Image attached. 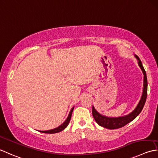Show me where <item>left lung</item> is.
<instances>
[{
	"instance_id": "obj_1",
	"label": "left lung",
	"mask_w": 158,
	"mask_h": 158,
	"mask_svg": "<svg viewBox=\"0 0 158 158\" xmlns=\"http://www.w3.org/2000/svg\"><path fill=\"white\" fill-rule=\"evenodd\" d=\"M135 57L138 60V64L140 66V69H142L144 74V84H143V95L140 98V101H139L137 107L135 108V110L131 112L129 114L125 116L118 117V118H110V117H106L102 116L99 113H98L94 107L92 106V116H93L95 121L97 122L100 126L103 127L110 129H115L121 128L125 126L129 123L132 121L133 120L135 119L139 115V114L143 110L144 106L146 102L147 97V74L144 67L143 66L141 61L138 56L135 55Z\"/></svg>"
}]
</instances>
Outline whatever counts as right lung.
<instances>
[{
    "mask_svg": "<svg viewBox=\"0 0 158 158\" xmlns=\"http://www.w3.org/2000/svg\"><path fill=\"white\" fill-rule=\"evenodd\" d=\"M74 110V107H73L72 109H71L70 112L69 113V115L68 116L67 119L65 120V122L63 123V124H61L60 126H59L58 127L53 129H51V130H48V131H40V132L42 133H46V134H55V133H58V132H60L64 129L66 127L69 125V123H70V120L71 118V116H72V113H73V111Z\"/></svg>",
    "mask_w": 158,
    "mask_h": 158,
    "instance_id": "obj_1",
    "label": "right lung"
}]
</instances>
